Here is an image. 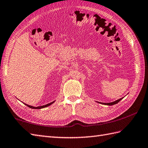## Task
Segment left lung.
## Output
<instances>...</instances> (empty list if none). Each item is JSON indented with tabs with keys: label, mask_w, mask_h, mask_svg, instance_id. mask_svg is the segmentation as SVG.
<instances>
[{
	"label": "left lung",
	"mask_w": 148,
	"mask_h": 148,
	"mask_svg": "<svg viewBox=\"0 0 148 148\" xmlns=\"http://www.w3.org/2000/svg\"><path fill=\"white\" fill-rule=\"evenodd\" d=\"M122 98H120V99H117V100H116V101H113V102H112V103H102V104L106 105H115V104L117 103H119L120 101H121Z\"/></svg>",
	"instance_id": "8db88e82"
}]
</instances>
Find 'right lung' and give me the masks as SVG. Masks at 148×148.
<instances>
[{
	"mask_svg": "<svg viewBox=\"0 0 148 148\" xmlns=\"http://www.w3.org/2000/svg\"><path fill=\"white\" fill-rule=\"evenodd\" d=\"M53 103V101L51 102V103H49V104H47V105H43V106H37V107H35V106H30V105H26V104H25V105H26V106H28V107L31 108H33V109H40V108H45V107H47V106H49L51 104H52Z\"/></svg>",
	"mask_w": 148,
	"mask_h": 148,
	"instance_id": "add662e5",
	"label": "right lung"
}]
</instances>
